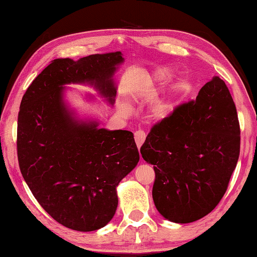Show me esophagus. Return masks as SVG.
I'll use <instances>...</instances> for the list:
<instances>
[{"label":"esophagus","instance_id":"1","mask_svg":"<svg viewBox=\"0 0 257 257\" xmlns=\"http://www.w3.org/2000/svg\"><path fill=\"white\" fill-rule=\"evenodd\" d=\"M145 139H146V134L143 132V130H137V132L135 133V142H136L138 149H141V146L144 144Z\"/></svg>","mask_w":257,"mask_h":257}]
</instances>
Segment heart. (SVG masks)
<instances>
[{
  "mask_svg": "<svg viewBox=\"0 0 257 257\" xmlns=\"http://www.w3.org/2000/svg\"><path fill=\"white\" fill-rule=\"evenodd\" d=\"M169 76H170V71H169L168 69H161V70H159L155 73L154 79L155 81H163L167 79ZM172 110H173L172 102L168 101V99H164V101H161L156 104V106L154 107V115L155 118L158 119H163L165 116L170 114ZM121 111L123 113H128L129 107L127 105H124V104H122V105H121Z\"/></svg>",
  "mask_w": 257,
  "mask_h": 257,
  "instance_id": "1",
  "label": "heart"
}]
</instances>
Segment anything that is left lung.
I'll list each match as a JSON object with an SVG mask.
<instances>
[{
  "label": "left lung",
  "mask_w": 257,
  "mask_h": 257,
  "mask_svg": "<svg viewBox=\"0 0 257 257\" xmlns=\"http://www.w3.org/2000/svg\"><path fill=\"white\" fill-rule=\"evenodd\" d=\"M240 152L236 105L213 77L195 101L178 105L152 127L141 147L153 164V201L165 219L189 223L214 210L227 191Z\"/></svg>",
  "instance_id": "left-lung-1"
}]
</instances>
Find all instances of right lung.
<instances>
[{"instance_id": "obj_1", "label": "right lung", "mask_w": 257, "mask_h": 257, "mask_svg": "<svg viewBox=\"0 0 257 257\" xmlns=\"http://www.w3.org/2000/svg\"><path fill=\"white\" fill-rule=\"evenodd\" d=\"M122 62L121 52L55 59L21 99L17 132L21 175L56 222L77 231H94L110 222L118 206L116 186L136 167L139 153L132 132L76 120L64 105L63 85H92L113 104L112 77Z\"/></svg>"}]
</instances>
